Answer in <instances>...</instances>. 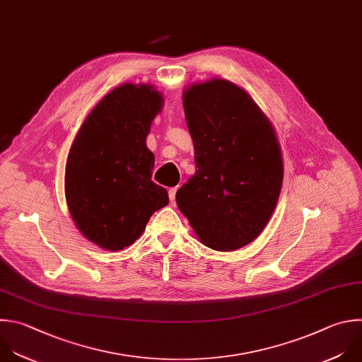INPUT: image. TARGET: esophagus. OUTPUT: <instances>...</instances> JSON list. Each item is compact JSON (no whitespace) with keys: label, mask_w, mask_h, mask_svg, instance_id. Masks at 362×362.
Here are the masks:
<instances>
[{"label":"esophagus","mask_w":362,"mask_h":362,"mask_svg":"<svg viewBox=\"0 0 362 362\" xmlns=\"http://www.w3.org/2000/svg\"><path fill=\"white\" fill-rule=\"evenodd\" d=\"M176 192H177V187H172V189H169V199H170V203H172V204H175Z\"/></svg>","instance_id":"esophagus-1"}]
</instances>
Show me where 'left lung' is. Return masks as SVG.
Instances as JSON below:
<instances>
[{
	"label": "left lung",
	"mask_w": 362,
	"mask_h": 362,
	"mask_svg": "<svg viewBox=\"0 0 362 362\" xmlns=\"http://www.w3.org/2000/svg\"><path fill=\"white\" fill-rule=\"evenodd\" d=\"M196 173L176 203L200 242L217 252L247 246L267 226L283 185L270 119L247 90L213 78L183 92Z\"/></svg>",
	"instance_id": "left-lung-1"
}]
</instances>
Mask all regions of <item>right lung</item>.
Instances as JSON below:
<instances>
[{"label": "right lung", "mask_w": 362, "mask_h": 362, "mask_svg": "<svg viewBox=\"0 0 362 362\" xmlns=\"http://www.w3.org/2000/svg\"><path fill=\"white\" fill-rule=\"evenodd\" d=\"M163 95L151 83H122L90 110L71 146L65 197L76 228L109 252L135 243L151 216L169 203L151 180L146 138Z\"/></svg>", "instance_id": "1"}]
</instances>
